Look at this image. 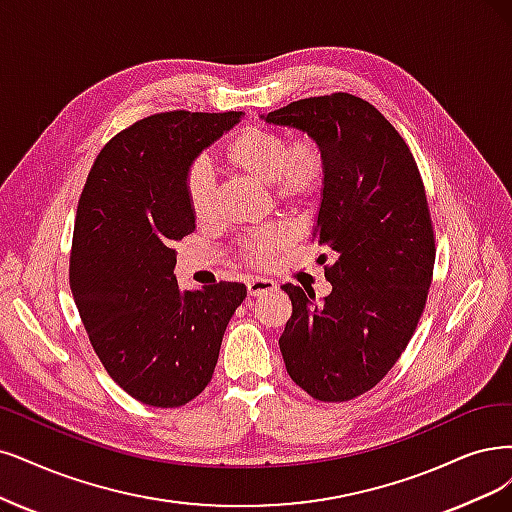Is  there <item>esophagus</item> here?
Wrapping results in <instances>:
<instances>
[{
    "label": "esophagus",
    "mask_w": 512,
    "mask_h": 512,
    "mask_svg": "<svg viewBox=\"0 0 512 512\" xmlns=\"http://www.w3.org/2000/svg\"><path fill=\"white\" fill-rule=\"evenodd\" d=\"M276 289V282L274 280H268V278H251L249 282H246V291H249L251 297H259L263 293L268 291H274Z\"/></svg>",
    "instance_id": "1"
}]
</instances>
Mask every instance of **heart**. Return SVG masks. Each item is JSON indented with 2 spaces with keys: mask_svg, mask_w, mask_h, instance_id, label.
<instances>
[{
  "mask_svg": "<svg viewBox=\"0 0 512 512\" xmlns=\"http://www.w3.org/2000/svg\"><path fill=\"white\" fill-rule=\"evenodd\" d=\"M223 162L236 173L257 183L272 185L274 198L291 208L308 204L325 183V151L314 139H299L293 145L272 128L244 126L221 149ZM185 196L192 213L206 219L215 204V179L204 164L189 166ZM285 240L282 230H266L251 238L246 257L263 259Z\"/></svg>",
  "mask_w": 512,
  "mask_h": 512,
  "instance_id": "1",
  "label": "heart"
}]
</instances>
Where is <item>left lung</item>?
<instances>
[{
    "mask_svg": "<svg viewBox=\"0 0 512 512\" xmlns=\"http://www.w3.org/2000/svg\"><path fill=\"white\" fill-rule=\"evenodd\" d=\"M306 132L327 175L312 240L333 251L331 293L282 285L293 314L278 344L291 380L318 401H350L399 361L434 268L424 183L407 143L367 101L335 92L261 116Z\"/></svg>",
    "mask_w": 512,
    "mask_h": 512,
    "instance_id": "1",
    "label": "left lung"
}]
</instances>
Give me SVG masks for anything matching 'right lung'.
Returning <instances> with one entry per match:
<instances>
[{"label":"right lung","instance_id":"1","mask_svg":"<svg viewBox=\"0 0 512 512\" xmlns=\"http://www.w3.org/2000/svg\"><path fill=\"white\" fill-rule=\"evenodd\" d=\"M244 113L168 111L118 132L78 204L69 282L90 344L132 399L181 407L208 386L240 282L181 291L175 242L196 230L185 175Z\"/></svg>","mask_w":512,"mask_h":512}]
</instances>
